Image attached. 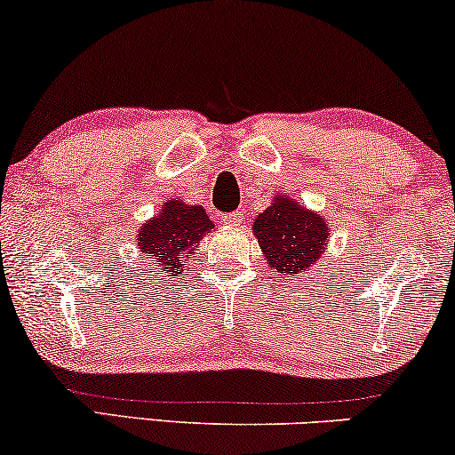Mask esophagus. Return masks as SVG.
Masks as SVG:
<instances>
[{"instance_id":"34e87169","label":"esophagus","mask_w":455,"mask_h":455,"mask_svg":"<svg viewBox=\"0 0 455 455\" xmlns=\"http://www.w3.org/2000/svg\"><path fill=\"white\" fill-rule=\"evenodd\" d=\"M242 221H244V213L242 211H234V213L223 217V223H228V226H240Z\"/></svg>"}]
</instances>
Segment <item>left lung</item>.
Wrapping results in <instances>:
<instances>
[{
	"label": "left lung",
	"instance_id": "8db88e82",
	"mask_svg": "<svg viewBox=\"0 0 455 455\" xmlns=\"http://www.w3.org/2000/svg\"><path fill=\"white\" fill-rule=\"evenodd\" d=\"M252 234L267 265L294 277L310 269L329 244L325 215L307 209L288 195H275L269 207L254 220Z\"/></svg>",
	"mask_w": 455,
	"mask_h": 455
}]
</instances>
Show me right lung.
<instances>
[{"label": "right lung", "instance_id": "1", "mask_svg": "<svg viewBox=\"0 0 455 455\" xmlns=\"http://www.w3.org/2000/svg\"><path fill=\"white\" fill-rule=\"evenodd\" d=\"M213 221L201 204L172 198L161 204L157 215L142 223L134 244L151 265L161 267L170 277H180L198 248V242L213 232Z\"/></svg>", "mask_w": 455, "mask_h": 455}]
</instances>
